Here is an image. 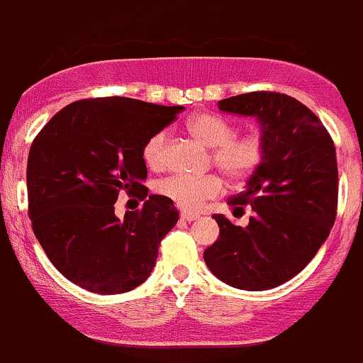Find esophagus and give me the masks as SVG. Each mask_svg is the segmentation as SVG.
<instances>
[{"label":"esophagus","instance_id":"obj_1","mask_svg":"<svg viewBox=\"0 0 363 363\" xmlns=\"http://www.w3.org/2000/svg\"><path fill=\"white\" fill-rule=\"evenodd\" d=\"M198 217H200V216H198V213H194V212H186V211L181 212V219L188 220V223H191V220H196Z\"/></svg>","mask_w":363,"mask_h":363}]
</instances>
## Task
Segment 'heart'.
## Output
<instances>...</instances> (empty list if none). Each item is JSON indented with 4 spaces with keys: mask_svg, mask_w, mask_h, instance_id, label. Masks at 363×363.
<instances>
[{
    "mask_svg": "<svg viewBox=\"0 0 363 363\" xmlns=\"http://www.w3.org/2000/svg\"><path fill=\"white\" fill-rule=\"evenodd\" d=\"M188 132L203 146L213 147L212 160L224 175L240 181L249 177L264 160V139L259 133L235 137L230 121L211 113L194 114L188 121ZM165 132H156L143 147V160L147 169L160 170L165 167ZM223 181L217 175L175 174L163 179L156 191L184 211H196L208 198L219 194Z\"/></svg>",
    "mask_w": 363,
    "mask_h": 363,
    "instance_id": "obj_1",
    "label": "heart"
}]
</instances>
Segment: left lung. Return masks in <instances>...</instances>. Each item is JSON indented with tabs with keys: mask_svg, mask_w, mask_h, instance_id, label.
Instances as JSON below:
<instances>
[{
	"mask_svg": "<svg viewBox=\"0 0 363 363\" xmlns=\"http://www.w3.org/2000/svg\"><path fill=\"white\" fill-rule=\"evenodd\" d=\"M224 113L254 116L264 160L231 205H250L245 228L224 216L219 238L203 252L224 284L268 291L303 272L325 243L337 208V160L333 137L315 113L277 91H250L217 102Z\"/></svg>",
	"mask_w": 363,
	"mask_h": 363,
	"instance_id": "obj_1",
	"label": "left lung"
}]
</instances>
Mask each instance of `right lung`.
<instances>
[{
    "label": "right lung",
    "mask_w": 363,
    "mask_h": 363,
    "mask_svg": "<svg viewBox=\"0 0 363 363\" xmlns=\"http://www.w3.org/2000/svg\"><path fill=\"white\" fill-rule=\"evenodd\" d=\"M128 97L78 101L41 128L28 158L29 217L34 236L67 280L95 294H121L146 281L158 247L179 212L150 194L143 147L182 111ZM145 200L124 220L117 193Z\"/></svg>",
    "instance_id": "obj_1"
}]
</instances>
